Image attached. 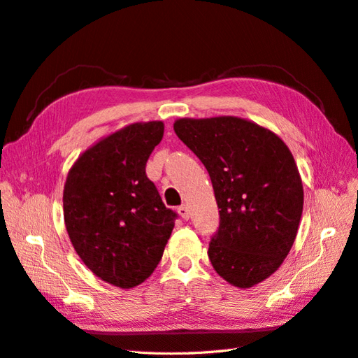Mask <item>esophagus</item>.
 Wrapping results in <instances>:
<instances>
[{"instance_id":"esophagus-1","label":"esophagus","mask_w":358,"mask_h":358,"mask_svg":"<svg viewBox=\"0 0 358 358\" xmlns=\"http://www.w3.org/2000/svg\"><path fill=\"white\" fill-rule=\"evenodd\" d=\"M178 212H179V215L182 216L183 220H189V210H188V208H187L185 204L179 206V208H178Z\"/></svg>"}]
</instances>
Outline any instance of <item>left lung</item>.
Returning a JSON list of instances; mask_svg holds the SVG:
<instances>
[{"label": "left lung", "instance_id": "1", "mask_svg": "<svg viewBox=\"0 0 358 358\" xmlns=\"http://www.w3.org/2000/svg\"><path fill=\"white\" fill-rule=\"evenodd\" d=\"M175 133L208 170L220 209L209 259L227 282L249 288L272 275L294 243L303 187L275 133L234 116L179 119Z\"/></svg>", "mask_w": 358, "mask_h": 358}]
</instances>
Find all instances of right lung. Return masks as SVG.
Here are the masks:
<instances>
[{
	"label": "right lung",
	"mask_w": 358,
	"mask_h": 358,
	"mask_svg": "<svg viewBox=\"0 0 358 358\" xmlns=\"http://www.w3.org/2000/svg\"><path fill=\"white\" fill-rule=\"evenodd\" d=\"M164 125H128L74 162L64 187V220L82 262L106 282L142 284L161 262L178 213L166 208L146 161Z\"/></svg>",
	"instance_id": "obj_1"
}]
</instances>
